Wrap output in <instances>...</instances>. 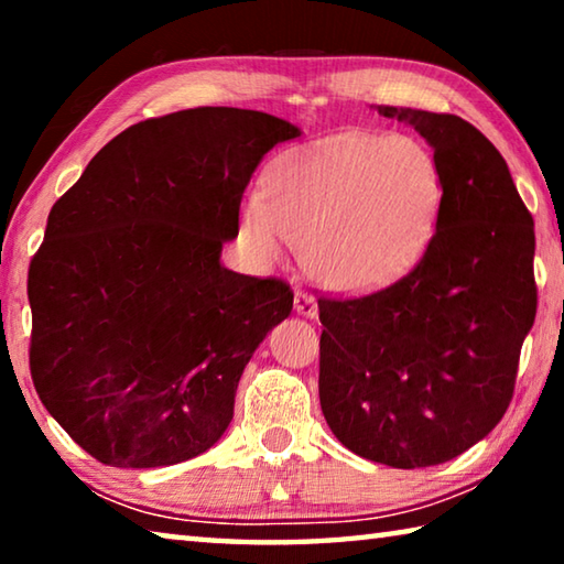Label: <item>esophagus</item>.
Segmentation results:
<instances>
[{"label": "esophagus", "mask_w": 564, "mask_h": 564, "mask_svg": "<svg viewBox=\"0 0 564 564\" xmlns=\"http://www.w3.org/2000/svg\"><path fill=\"white\" fill-rule=\"evenodd\" d=\"M293 308H295V313H301V316H305V318H316L318 316L316 295H311V293H305V291H295Z\"/></svg>", "instance_id": "obj_1"}]
</instances>
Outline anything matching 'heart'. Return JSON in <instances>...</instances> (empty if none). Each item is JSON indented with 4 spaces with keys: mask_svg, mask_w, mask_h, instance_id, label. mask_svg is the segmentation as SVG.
I'll return each instance as SVG.
<instances>
[{
    "mask_svg": "<svg viewBox=\"0 0 564 564\" xmlns=\"http://www.w3.org/2000/svg\"><path fill=\"white\" fill-rule=\"evenodd\" d=\"M443 196L441 166L423 141L340 133L283 156L263 196L243 204L241 228L263 259H279L293 243L323 285L368 293L423 259Z\"/></svg>",
    "mask_w": 564,
    "mask_h": 564,
    "instance_id": "b5f03b06",
    "label": "heart"
}]
</instances>
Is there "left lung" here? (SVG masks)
I'll return each mask as SVG.
<instances>
[{"instance_id":"obj_1","label":"left lung","mask_w":564,"mask_h":564,"mask_svg":"<svg viewBox=\"0 0 564 564\" xmlns=\"http://www.w3.org/2000/svg\"><path fill=\"white\" fill-rule=\"evenodd\" d=\"M433 147L443 212L403 279L318 299L321 408L360 457L400 470L453 460L508 410L538 313L534 221L485 133L455 113L378 107Z\"/></svg>"}]
</instances>
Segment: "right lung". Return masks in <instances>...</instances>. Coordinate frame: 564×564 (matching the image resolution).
Segmentation results:
<instances>
[{
	"label": "right lung",
	"mask_w": 564,
	"mask_h": 564,
	"mask_svg": "<svg viewBox=\"0 0 564 564\" xmlns=\"http://www.w3.org/2000/svg\"><path fill=\"white\" fill-rule=\"evenodd\" d=\"M301 137L279 117L198 107L121 131L52 206L30 263V370L72 441L111 467L206 453L291 285L221 265L243 191Z\"/></svg>",
	"instance_id": "obj_1"
}]
</instances>
